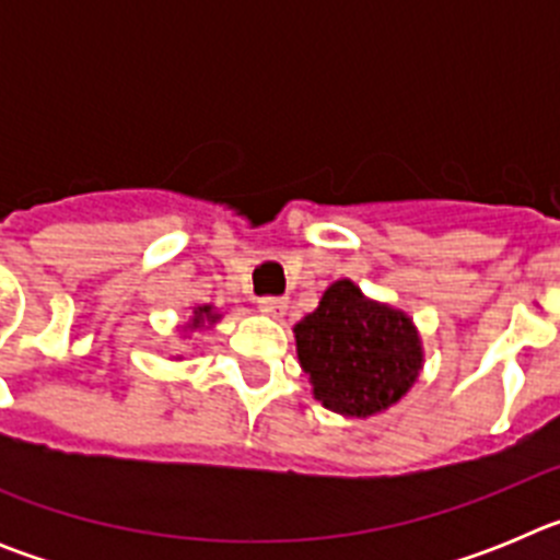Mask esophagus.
Here are the masks:
<instances>
[{
  "mask_svg": "<svg viewBox=\"0 0 560 560\" xmlns=\"http://www.w3.org/2000/svg\"><path fill=\"white\" fill-rule=\"evenodd\" d=\"M257 308L269 316H283L285 308H289V300H285V296H260V300H257Z\"/></svg>",
  "mask_w": 560,
  "mask_h": 560,
  "instance_id": "esophagus-1",
  "label": "esophagus"
}]
</instances>
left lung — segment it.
<instances>
[{"label":"left lung","mask_w":560,"mask_h":560,"mask_svg":"<svg viewBox=\"0 0 560 560\" xmlns=\"http://www.w3.org/2000/svg\"><path fill=\"white\" fill-rule=\"evenodd\" d=\"M294 339L314 398L345 418L387 412L427 361L412 316L368 296L350 277L325 289L319 305L294 325Z\"/></svg>","instance_id":"1"}]
</instances>
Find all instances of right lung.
<instances>
[{"label": "right lung", "instance_id": "add662e5", "mask_svg": "<svg viewBox=\"0 0 560 560\" xmlns=\"http://www.w3.org/2000/svg\"><path fill=\"white\" fill-rule=\"evenodd\" d=\"M221 319H224V311L215 308V305H190V316H187L185 325H179V334L185 336V339H190V336L196 334H207V330L215 328ZM173 359H185V353L173 355Z\"/></svg>", "mask_w": 560, "mask_h": 560}]
</instances>
